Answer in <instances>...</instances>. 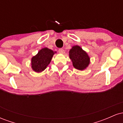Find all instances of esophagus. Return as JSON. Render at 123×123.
Returning a JSON list of instances; mask_svg holds the SVG:
<instances>
[{
    "instance_id": "obj_1",
    "label": "esophagus",
    "mask_w": 123,
    "mask_h": 123,
    "mask_svg": "<svg viewBox=\"0 0 123 123\" xmlns=\"http://www.w3.org/2000/svg\"><path fill=\"white\" fill-rule=\"evenodd\" d=\"M58 52H59V53L63 54L65 53V50H63V49H60L58 50Z\"/></svg>"
}]
</instances>
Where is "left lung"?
I'll return each mask as SVG.
<instances>
[{
  "instance_id": "left-lung-1",
  "label": "left lung",
  "mask_w": 123,
  "mask_h": 123,
  "mask_svg": "<svg viewBox=\"0 0 123 123\" xmlns=\"http://www.w3.org/2000/svg\"><path fill=\"white\" fill-rule=\"evenodd\" d=\"M69 53V58L74 68L83 70L88 67L90 63V58L81 47L77 45L73 46Z\"/></svg>"
}]
</instances>
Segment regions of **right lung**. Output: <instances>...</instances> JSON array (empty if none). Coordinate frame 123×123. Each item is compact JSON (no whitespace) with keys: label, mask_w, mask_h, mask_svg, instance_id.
<instances>
[{"label":"right lung","mask_w":123,"mask_h":123,"mask_svg":"<svg viewBox=\"0 0 123 123\" xmlns=\"http://www.w3.org/2000/svg\"><path fill=\"white\" fill-rule=\"evenodd\" d=\"M56 51L44 47L38 51L36 55L31 59V68L35 72L40 73L50 64L54 54Z\"/></svg>","instance_id":"obj_1"}]
</instances>
